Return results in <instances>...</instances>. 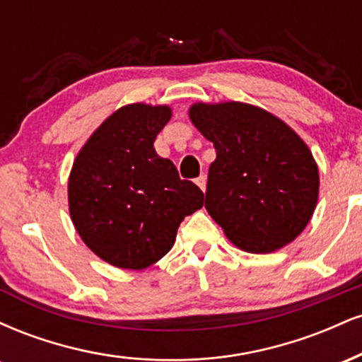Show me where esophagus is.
<instances>
[{
  "label": "esophagus",
  "mask_w": 362,
  "mask_h": 362,
  "mask_svg": "<svg viewBox=\"0 0 362 362\" xmlns=\"http://www.w3.org/2000/svg\"><path fill=\"white\" fill-rule=\"evenodd\" d=\"M206 182H207V178H206L204 173H202V175H199L197 178H195V184L201 187L202 192H204V190H206Z\"/></svg>",
  "instance_id": "1"
}]
</instances>
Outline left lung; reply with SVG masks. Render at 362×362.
Here are the masks:
<instances>
[{"label": "left lung", "mask_w": 362, "mask_h": 362, "mask_svg": "<svg viewBox=\"0 0 362 362\" xmlns=\"http://www.w3.org/2000/svg\"><path fill=\"white\" fill-rule=\"evenodd\" d=\"M194 126L214 144L206 209L242 250L269 253L293 242L313 216L318 168L281 119L240 102L195 103Z\"/></svg>", "instance_id": "8db88e82"}]
</instances>
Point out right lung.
I'll list each match as a JSON object with an SVG mask.
<instances>
[{"instance_id":"right-lung-1","label":"right lung","mask_w":362,"mask_h":362,"mask_svg":"<svg viewBox=\"0 0 362 362\" xmlns=\"http://www.w3.org/2000/svg\"><path fill=\"white\" fill-rule=\"evenodd\" d=\"M168 107L132 103L102 124L73 163L68 184L74 228L91 252L120 269H146L167 255L185 216L204 194L156 155Z\"/></svg>"}]
</instances>
